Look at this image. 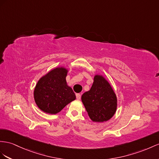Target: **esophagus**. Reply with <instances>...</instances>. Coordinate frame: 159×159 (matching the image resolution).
I'll return each instance as SVG.
<instances>
[{"mask_svg": "<svg viewBox=\"0 0 159 159\" xmlns=\"http://www.w3.org/2000/svg\"><path fill=\"white\" fill-rule=\"evenodd\" d=\"M76 99H78V100L80 99V95L79 94V93H77V94L76 95Z\"/></svg>", "mask_w": 159, "mask_h": 159, "instance_id": "34e87169", "label": "esophagus"}]
</instances>
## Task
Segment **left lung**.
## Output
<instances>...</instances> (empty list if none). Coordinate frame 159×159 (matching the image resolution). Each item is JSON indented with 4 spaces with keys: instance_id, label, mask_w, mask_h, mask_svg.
<instances>
[{
    "instance_id": "1",
    "label": "left lung",
    "mask_w": 159,
    "mask_h": 159,
    "mask_svg": "<svg viewBox=\"0 0 159 159\" xmlns=\"http://www.w3.org/2000/svg\"><path fill=\"white\" fill-rule=\"evenodd\" d=\"M93 80L91 89L83 93L81 100L93 121H107L116 112L117 96L110 83L103 75H95Z\"/></svg>"
}]
</instances>
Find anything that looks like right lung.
Masks as SVG:
<instances>
[{"mask_svg": "<svg viewBox=\"0 0 159 159\" xmlns=\"http://www.w3.org/2000/svg\"><path fill=\"white\" fill-rule=\"evenodd\" d=\"M68 69L58 66L42 76L34 88V97L37 106L44 113L56 114L66 105L76 99L66 77Z\"/></svg>", "mask_w": 159, "mask_h": 159, "instance_id": "right-lung-1", "label": "right lung"}]
</instances>
